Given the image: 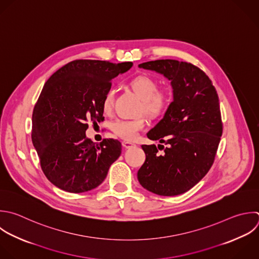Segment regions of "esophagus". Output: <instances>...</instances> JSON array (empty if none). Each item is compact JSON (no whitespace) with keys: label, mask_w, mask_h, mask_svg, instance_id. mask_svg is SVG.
Returning a JSON list of instances; mask_svg holds the SVG:
<instances>
[{"label":"esophagus","mask_w":259,"mask_h":259,"mask_svg":"<svg viewBox=\"0 0 259 259\" xmlns=\"http://www.w3.org/2000/svg\"><path fill=\"white\" fill-rule=\"evenodd\" d=\"M122 146H123L125 149H131V148H134V147H136L137 145H136L135 143H133V142L124 141V142H122Z\"/></svg>","instance_id":"1"}]
</instances>
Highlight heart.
<instances>
[{
	"instance_id": "obj_1",
	"label": "heart",
	"mask_w": 259,
	"mask_h": 259,
	"mask_svg": "<svg viewBox=\"0 0 259 259\" xmlns=\"http://www.w3.org/2000/svg\"><path fill=\"white\" fill-rule=\"evenodd\" d=\"M131 87L134 92L143 100L142 111H145L152 117L162 115L168 108L169 99L166 93L158 90L157 82L149 76L141 75L131 81ZM114 104V91L108 90L102 101V109L105 113L112 111ZM145 117L135 119H116L111 124L112 132L119 138L133 141L139 133L146 126Z\"/></svg>"
}]
</instances>
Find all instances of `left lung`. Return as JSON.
I'll return each instance as SVG.
<instances>
[{"label": "left lung", "mask_w": 259, "mask_h": 259, "mask_svg": "<svg viewBox=\"0 0 259 259\" xmlns=\"http://www.w3.org/2000/svg\"><path fill=\"white\" fill-rule=\"evenodd\" d=\"M139 67L168 79L173 101L147 134L166 147L142 146L146 161L138 179L153 193L178 195L198 183L213 163L223 133L219 96L204 72L189 63L157 60ZM158 148L163 152L158 153Z\"/></svg>", "instance_id": "1"}]
</instances>
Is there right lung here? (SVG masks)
Segmentation results:
<instances>
[{
  "instance_id": "right-lung-1",
  "label": "right lung",
  "mask_w": 259,
  "mask_h": 259,
  "mask_svg": "<svg viewBox=\"0 0 259 259\" xmlns=\"http://www.w3.org/2000/svg\"><path fill=\"white\" fill-rule=\"evenodd\" d=\"M132 62L73 61L46 82L32 114V143L47 178L72 193L92 190L105 179L121 153L117 140L99 145L86 137L88 122L104 119L102 101L111 80Z\"/></svg>"
}]
</instances>
